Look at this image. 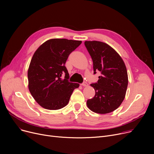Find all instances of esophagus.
Returning a JSON list of instances; mask_svg holds the SVG:
<instances>
[{"label":"esophagus","mask_w":154,"mask_h":154,"mask_svg":"<svg viewBox=\"0 0 154 154\" xmlns=\"http://www.w3.org/2000/svg\"><path fill=\"white\" fill-rule=\"evenodd\" d=\"M82 85L84 86V87H87V86H88V84H87L86 82H84L82 84Z\"/></svg>","instance_id":"obj_1"}]
</instances>
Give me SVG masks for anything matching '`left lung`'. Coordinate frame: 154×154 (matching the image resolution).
Instances as JSON below:
<instances>
[{
	"mask_svg": "<svg viewBox=\"0 0 154 154\" xmlns=\"http://www.w3.org/2000/svg\"><path fill=\"white\" fill-rule=\"evenodd\" d=\"M84 44L93 61L94 74L100 71L97 83L91 84L95 95L87 101L88 108L105 114L116 110L124 100L128 75L124 60L108 44L100 41H85Z\"/></svg>",
	"mask_w": 154,
	"mask_h": 154,
	"instance_id": "1",
	"label": "left lung"
}]
</instances>
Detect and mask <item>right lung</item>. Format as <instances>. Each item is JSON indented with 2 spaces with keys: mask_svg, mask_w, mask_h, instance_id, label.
I'll use <instances>...</instances> for the list:
<instances>
[{
  "mask_svg": "<svg viewBox=\"0 0 154 154\" xmlns=\"http://www.w3.org/2000/svg\"><path fill=\"white\" fill-rule=\"evenodd\" d=\"M81 40L52 38L40 45L31 59L28 72L29 90L42 107L58 110L66 106L79 84L69 82L65 63ZM65 75L63 79L61 76Z\"/></svg>",
  "mask_w": 154,
  "mask_h": 154,
  "instance_id": "1",
  "label": "right lung"
}]
</instances>
